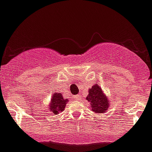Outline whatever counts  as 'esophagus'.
Returning <instances> with one entry per match:
<instances>
[{"instance_id": "1", "label": "esophagus", "mask_w": 152, "mask_h": 152, "mask_svg": "<svg viewBox=\"0 0 152 152\" xmlns=\"http://www.w3.org/2000/svg\"><path fill=\"white\" fill-rule=\"evenodd\" d=\"M73 98H74L76 100H80L81 99V96H80V95H76V96H74Z\"/></svg>"}]
</instances>
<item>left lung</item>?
<instances>
[{
    "instance_id": "obj_1",
    "label": "left lung",
    "mask_w": 152,
    "mask_h": 152,
    "mask_svg": "<svg viewBox=\"0 0 152 152\" xmlns=\"http://www.w3.org/2000/svg\"><path fill=\"white\" fill-rule=\"evenodd\" d=\"M86 100L90 104L91 110L96 113H105L110 105L108 96L97 83H95L89 89V95L87 96Z\"/></svg>"
}]
</instances>
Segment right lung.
<instances>
[{
	"instance_id": "right-lung-1",
	"label": "right lung",
	"mask_w": 152,
	"mask_h": 152,
	"mask_svg": "<svg viewBox=\"0 0 152 152\" xmlns=\"http://www.w3.org/2000/svg\"><path fill=\"white\" fill-rule=\"evenodd\" d=\"M69 102L68 99H64L63 95L60 92H54L52 95L50 102L49 104V110L53 115H58L65 109L66 105Z\"/></svg>"
}]
</instances>
